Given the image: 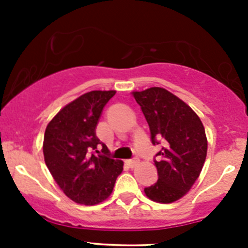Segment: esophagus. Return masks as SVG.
<instances>
[{"label":"esophagus","mask_w":248,"mask_h":248,"mask_svg":"<svg viewBox=\"0 0 248 248\" xmlns=\"http://www.w3.org/2000/svg\"><path fill=\"white\" fill-rule=\"evenodd\" d=\"M126 164H128L130 168H135V166L139 164V160L138 159H131V160H126Z\"/></svg>","instance_id":"obj_1"}]
</instances>
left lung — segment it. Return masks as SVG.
Wrapping results in <instances>:
<instances>
[{"instance_id":"1","label":"left lung","mask_w":248,"mask_h":248,"mask_svg":"<svg viewBox=\"0 0 248 248\" xmlns=\"http://www.w3.org/2000/svg\"><path fill=\"white\" fill-rule=\"evenodd\" d=\"M149 124L153 144L164 140L155 160L157 179L144 189L150 200L171 203L185 196L200 176L207 138L200 118L185 102L160 87L133 92Z\"/></svg>"}]
</instances>
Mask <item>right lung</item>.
Returning a JSON list of instances; mask_svg holds the SVG:
<instances>
[{
    "label": "right lung",
    "mask_w": 248,
    "mask_h": 248,
    "mask_svg": "<svg viewBox=\"0 0 248 248\" xmlns=\"http://www.w3.org/2000/svg\"><path fill=\"white\" fill-rule=\"evenodd\" d=\"M114 94L115 91L83 94L63 107L46 128V165L61 190L77 203L92 206L107 200L123 171L122 160L89 154L102 144L95 128L103 108Z\"/></svg>",
    "instance_id": "obj_1"
}]
</instances>
